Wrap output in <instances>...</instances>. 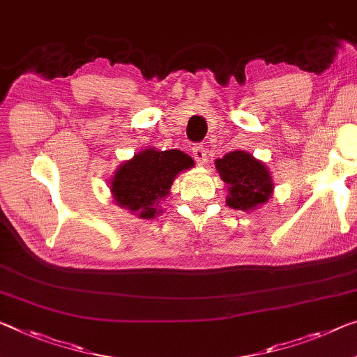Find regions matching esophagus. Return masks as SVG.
<instances>
[{"instance_id":"34e87169","label":"esophagus","mask_w":357,"mask_h":357,"mask_svg":"<svg viewBox=\"0 0 357 357\" xmlns=\"http://www.w3.org/2000/svg\"><path fill=\"white\" fill-rule=\"evenodd\" d=\"M193 158L196 160V162L199 164V166H202L207 161V151L206 148L202 145H196L193 146Z\"/></svg>"}]
</instances>
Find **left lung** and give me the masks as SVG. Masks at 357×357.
<instances>
[{"label": "left lung", "mask_w": 357, "mask_h": 357, "mask_svg": "<svg viewBox=\"0 0 357 357\" xmlns=\"http://www.w3.org/2000/svg\"><path fill=\"white\" fill-rule=\"evenodd\" d=\"M215 169L227 183V204L233 209L254 211L270 199L274 188L271 174L250 153H227L215 161Z\"/></svg>", "instance_id": "obj_1"}]
</instances>
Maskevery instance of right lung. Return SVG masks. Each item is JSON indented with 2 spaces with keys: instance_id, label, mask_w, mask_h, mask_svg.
<instances>
[{
  "instance_id": "1",
  "label": "right lung",
  "mask_w": 357,
  "mask_h": 357,
  "mask_svg": "<svg viewBox=\"0 0 357 357\" xmlns=\"http://www.w3.org/2000/svg\"><path fill=\"white\" fill-rule=\"evenodd\" d=\"M193 166L191 156L180 150L146 148L116 169L109 190L119 207L140 218H155L161 212V201L171 193L174 178Z\"/></svg>"
}]
</instances>
